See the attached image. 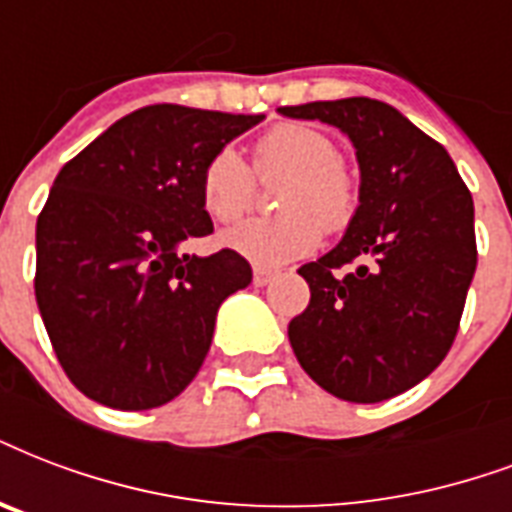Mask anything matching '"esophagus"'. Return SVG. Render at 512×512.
Masks as SVG:
<instances>
[{
	"label": "esophagus",
	"mask_w": 512,
	"mask_h": 512,
	"mask_svg": "<svg viewBox=\"0 0 512 512\" xmlns=\"http://www.w3.org/2000/svg\"><path fill=\"white\" fill-rule=\"evenodd\" d=\"M276 276V271H271V268H263V265H255L252 268V282L257 284V287H263V284H268Z\"/></svg>",
	"instance_id": "obj_1"
}]
</instances>
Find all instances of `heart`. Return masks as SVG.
I'll use <instances>...</instances> for the list:
<instances>
[{
    "label": "heart",
    "instance_id": "1",
    "mask_svg": "<svg viewBox=\"0 0 512 512\" xmlns=\"http://www.w3.org/2000/svg\"><path fill=\"white\" fill-rule=\"evenodd\" d=\"M287 177L276 195L282 214L255 217L222 233V244L260 265L311 255L322 233H341L360 206V185L341 161V147L322 128L279 123L252 147V169L239 152L222 147L206 161L198 182L201 204L214 222H236L255 206L257 179Z\"/></svg>",
    "mask_w": 512,
    "mask_h": 512
}]
</instances>
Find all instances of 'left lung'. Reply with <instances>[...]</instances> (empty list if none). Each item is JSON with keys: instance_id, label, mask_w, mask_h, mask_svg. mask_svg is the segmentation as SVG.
Instances as JSON below:
<instances>
[{"instance_id": "obj_1", "label": "left lung", "mask_w": 512, "mask_h": 512, "mask_svg": "<svg viewBox=\"0 0 512 512\" xmlns=\"http://www.w3.org/2000/svg\"><path fill=\"white\" fill-rule=\"evenodd\" d=\"M279 112L341 128L362 171L341 244L298 268L311 300L290 322L292 351L330 395L381 403L427 378L454 343L478 265L473 195L446 147L384 101Z\"/></svg>"}]
</instances>
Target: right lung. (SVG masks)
I'll use <instances>...</instances> for the list:
<instances>
[{
    "label": "right lung",
    "mask_w": 512,
    "mask_h": 512,
    "mask_svg": "<svg viewBox=\"0 0 512 512\" xmlns=\"http://www.w3.org/2000/svg\"><path fill=\"white\" fill-rule=\"evenodd\" d=\"M263 115L152 104L120 117L58 171L37 217L34 295L61 368L120 411L169 403L212 346L217 308L252 282L233 249L182 255L214 230L206 161Z\"/></svg>",
    "instance_id": "obj_1"
}]
</instances>
